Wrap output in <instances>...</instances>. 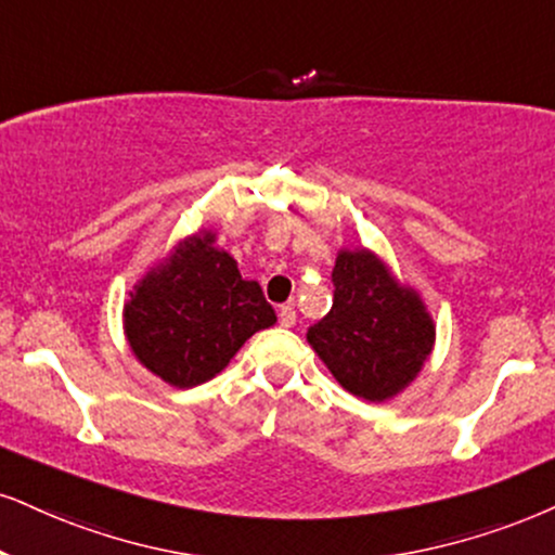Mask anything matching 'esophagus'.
<instances>
[{
	"label": "esophagus",
	"mask_w": 555,
	"mask_h": 555,
	"mask_svg": "<svg viewBox=\"0 0 555 555\" xmlns=\"http://www.w3.org/2000/svg\"><path fill=\"white\" fill-rule=\"evenodd\" d=\"M278 319H280V326H293V324H296V309H293V304L280 306Z\"/></svg>",
	"instance_id": "1"
}]
</instances>
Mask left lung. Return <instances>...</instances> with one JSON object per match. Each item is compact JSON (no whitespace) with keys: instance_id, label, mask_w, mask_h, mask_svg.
<instances>
[{"instance_id":"left-lung-1","label":"left lung","mask_w":555,"mask_h":555,"mask_svg":"<svg viewBox=\"0 0 555 555\" xmlns=\"http://www.w3.org/2000/svg\"><path fill=\"white\" fill-rule=\"evenodd\" d=\"M332 283V311L306 337L347 391L365 401L391 399L433 352V319L367 249L339 251Z\"/></svg>"}]
</instances>
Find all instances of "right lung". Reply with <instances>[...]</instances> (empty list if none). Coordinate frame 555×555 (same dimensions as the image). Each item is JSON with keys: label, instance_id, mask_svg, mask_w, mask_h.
<instances>
[{"label": "right lung", "instance_id": "add662e5", "mask_svg": "<svg viewBox=\"0 0 555 555\" xmlns=\"http://www.w3.org/2000/svg\"><path fill=\"white\" fill-rule=\"evenodd\" d=\"M216 234L184 238L135 285L126 304V337L162 380L193 388L221 373L251 334L278 321L255 280L238 272Z\"/></svg>", "mask_w": 555, "mask_h": 555}]
</instances>
